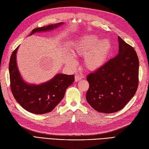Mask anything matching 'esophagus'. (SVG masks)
Instances as JSON below:
<instances>
[{
	"mask_svg": "<svg viewBox=\"0 0 149 149\" xmlns=\"http://www.w3.org/2000/svg\"><path fill=\"white\" fill-rule=\"evenodd\" d=\"M81 79H82V77L80 75H75V82H78L79 81H81Z\"/></svg>",
	"mask_w": 149,
	"mask_h": 149,
	"instance_id": "34e87169",
	"label": "esophagus"
}]
</instances>
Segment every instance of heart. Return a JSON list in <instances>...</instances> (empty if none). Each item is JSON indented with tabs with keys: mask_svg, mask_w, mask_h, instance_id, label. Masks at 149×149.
Here are the masks:
<instances>
[{
	"mask_svg": "<svg viewBox=\"0 0 149 149\" xmlns=\"http://www.w3.org/2000/svg\"><path fill=\"white\" fill-rule=\"evenodd\" d=\"M111 43L107 40L99 41L95 35H89L82 37L74 44L72 55L84 56V64L89 70H95L103 65L111 49ZM68 63L74 67L76 61L73 57L68 59Z\"/></svg>",
	"mask_w": 149,
	"mask_h": 149,
	"instance_id": "b5f03b06",
	"label": "heart"
}]
</instances>
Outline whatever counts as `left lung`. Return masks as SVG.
<instances>
[{"mask_svg":"<svg viewBox=\"0 0 149 149\" xmlns=\"http://www.w3.org/2000/svg\"><path fill=\"white\" fill-rule=\"evenodd\" d=\"M119 52L87 76L88 103L96 111L112 113L123 109L138 88L139 60L132 46L118 36Z\"/></svg>","mask_w":149,"mask_h":149,"instance_id":"left-lung-1","label":"left lung"}]
</instances>
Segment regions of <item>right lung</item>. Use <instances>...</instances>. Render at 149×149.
I'll use <instances>...</instances> for the list:
<instances>
[{
    "mask_svg": "<svg viewBox=\"0 0 149 149\" xmlns=\"http://www.w3.org/2000/svg\"><path fill=\"white\" fill-rule=\"evenodd\" d=\"M62 24L61 22L35 28L30 35L36 32L52 30ZM18 47L12 53L9 67L10 86L14 97L30 113L42 114L51 112L63 98L67 87L74 82V75L59 74L42 84H28L22 79L18 71L16 57Z\"/></svg>",
    "mask_w": 149,
    "mask_h": 149,
    "instance_id": "right-lung-1",
    "label": "right lung"
}]
</instances>
